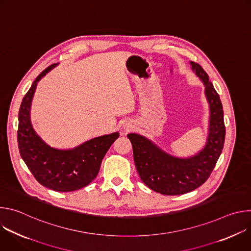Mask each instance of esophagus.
Segmentation results:
<instances>
[{"label": "esophagus", "instance_id": "1", "mask_svg": "<svg viewBox=\"0 0 251 251\" xmlns=\"http://www.w3.org/2000/svg\"><path fill=\"white\" fill-rule=\"evenodd\" d=\"M131 128H132V125H129V124H127V125L124 126V129H126L127 131H129Z\"/></svg>", "mask_w": 251, "mask_h": 251}]
</instances>
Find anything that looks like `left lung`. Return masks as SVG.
<instances>
[{
	"label": "left lung",
	"mask_w": 251,
	"mask_h": 251,
	"mask_svg": "<svg viewBox=\"0 0 251 251\" xmlns=\"http://www.w3.org/2000/svg\"><path fill=\"white\" fill-rule=\"evenodd\" d=\"M191 65L203 82L209 103V128L205 147L194 157L181 159L165 153L139 134L127 135L141 180L151 190L162 195H183L201 187L209 177L224 149L226 126L220 95L202 67L194 61H191Z\"/></svg>",
	"instance_id": "left-lung-1"
}]
</instances>
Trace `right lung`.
Wrapping results in <instances>:
<instances>
[{
	"label": "right lung",
	"mask_w": 251,
	"mask_h": 251,
	"mask_svg": "<svg viewBox=\"0 0 251 251\" xmlns=\"http://www.w3.org/2000/svg\"><path fill=\"white\" fill-rule=\"evenodd\" d=\"M55 65L46 68L23 98L19 111L18 146L24 162L41 185L55 192H74L86 187L96 177L105 154L119 133L91 139L70 150L51 148L37 135L29 119L31 99L38 82Z\"/></svg>",
	"instance_id": "obj_1"
}]
</instances>
